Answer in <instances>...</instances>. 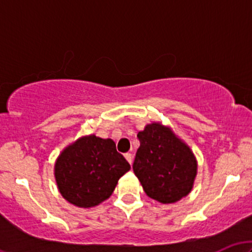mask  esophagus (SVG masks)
Wrapping results in <instances>:
<instances>
[{"mask_svg":"<svg viewBox=\"0 0 252 252\" xmlns=\"http://www.w3.org/2000/svg\"><path fill=\"white\" fill-rule=\"evenodd\" d=\"M124 158H126V161H128V162L131 164V162H132V155L130 154V153H126V154H124Z\"/></svg>","mask_w":252,"mask_h":252,"instance_id":"1","label":"esophagus"}]
</instances>
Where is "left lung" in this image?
Returning a JSON list of instances; mask_svg holds the SVG:
<instances>
[{
  "mask_svg": "<svg viewBox=\"0 0 252 252\" xmlns=\"http://www.w3.org/2000/svg\"><path fill=\"white\" fill-rule=\"evenodd\" d=\"M137 137L140 147L132 169L146 194L161 204H173L189 195L198 170L189 144L160 122L147 124Z\"/></svg>",
  "mask_w": 252,
  "mask_h": 252,
  "instance_id": "obj_1",
  "label": "left lung"
}]
</instances>
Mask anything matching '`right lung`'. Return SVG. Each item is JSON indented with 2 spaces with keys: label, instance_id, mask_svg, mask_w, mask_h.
<instances>
[{
  "label": "right lung",
  "instance_id": "1",
  "mask_svg": "<svg viewBox=\"0 0 252 252\" xmlns=\"http://www.w3.org/2000/svg\"><path fill=\"white\" fill-rule=\"evenodd\" d=\"M130 169L111 138L82 136L58 156L54 178L65 200L89 209L110 198L118 180Z\"/></svg>",
  "mask_w": 252,
  "mask_h": 252
}]
</instances>
